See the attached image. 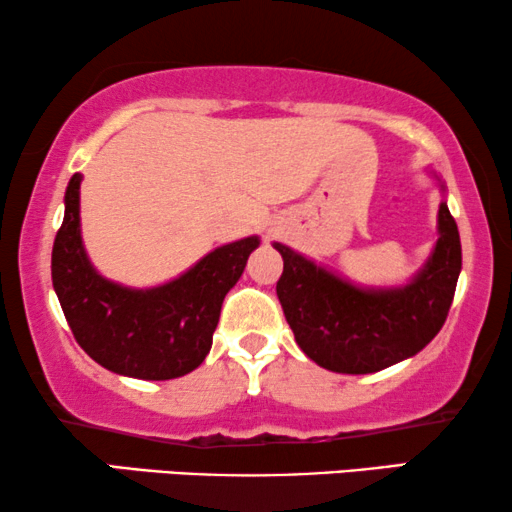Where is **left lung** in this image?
I'll use <instances>...</instances> for the list:
<instances>
[{
	"mask_svg": "<svg viewBox=\"0 0 512 512\" xmlns=\"http://www.w3.org/2000/svg\"><path fill=\"white\" fill-rule=\"evenodd\" d=\"M433 254L404 287L362 289L294 249L277 282L298 348L336 374H374L416 355L447 320L461 272V240L447 202L437 211Z\"/></svg>",
	"mask_w": 512,
	"mask_h": 512,
	"instance_id": "1",
	"label": "left lung"
}]
</instances>
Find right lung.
<instances>
[{"label": "right lung", "mask_w": 512, "mask_h": 512, "mask_svg": "<svg viewBox=\"0 0 512 512\" xmlns=\"http://www.w3.org/2000/svg\"><path fill=\"white\" fill-rule=\"evenodd\" d=\"M79 183L70 178L65 216L51 251V280L77 343L115 374L169 381L190 374L211 350L221 305L261 240L223 244L188 272L152 289H131L98 275L79 230Z\"/></svg>", "instance_id": "right-lung-1"}]
</instances>
